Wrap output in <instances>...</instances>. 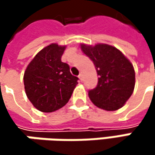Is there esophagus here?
<instances>
[{
  "instance_id": "34e87169",
  "label": "esophagus",
  "mask_w": 155,
  "mask_h": 155,
  "mask_svg": "<svg viewBox=\"0 0 155 155\" xmlns=\"http://www.w3.org/2000/svg\"><path fill=\"white\" fill-rule=\"evenodd\" d=\"M78 77H79V79H80V81H82V74H80Z\"/></svg>"
}]
</instances>
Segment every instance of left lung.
I'll return each instance as SVG.
<instances>
[{"label":"left lung","instance_id":"8db88e82","mask_svg":"<svg viewBox=\"0 0 155 155\" xmlns=\"http://www.w3.org/2000/svg\"><path fill=\"white\" fill-rule=\"evenodd\" d=\"M81 48L93 62L99 75L97 86L89 91L92 103L108 111L122 108L134 91L133 64L117 48L107 44H81Z\"/></svg>","mask_w":155,"mask_h":155}]
</instances>
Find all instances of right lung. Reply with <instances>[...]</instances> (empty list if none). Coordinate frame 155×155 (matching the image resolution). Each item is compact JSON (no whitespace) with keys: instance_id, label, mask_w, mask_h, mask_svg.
I'll list each match as a JSON object with an SVG mask.
<instances>
[{"instance_id":"1","label":"right lung","mask_w":155,"mask_h":155,"mask_svg":"<svg viewBox=\"0 0 155 155\" xmlns=\"http://www.w3.org/2000/svg\"><path fill=\"white\" fill-rule=\"evenodd\" d=\"M65 46L51 44L39 51L24 73L27 97L37 109L53 112L63 108L78 84V77L61 61Z\"/></svg>"}]
</instances>
